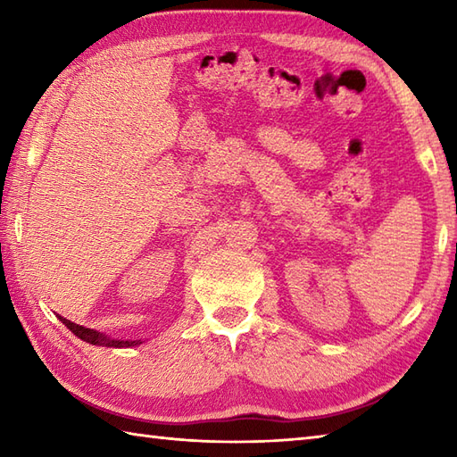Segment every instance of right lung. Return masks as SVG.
Returning <instances> with one entry per match:
<instances>
[{
    "label": "right lung",
    "instance_id": "obj_1",
    "mask_svg": "<svg viewBox=\"0 0 457 457\" xmlns=\"http://www.w3.org/2000/svg\"><path fill=\"white\" fill-rule=\"evenodd\" d=\"M61 322L68 329H71L74 336H79L82 342L92 344V345H102V347H133V345H141L143 344L141 339H113V337L105 336L102 332H96V329L74 324V322H71V320H66L62 316H61Z\"/></svg>",
    "mask_w": 457,
    "mask_h": 457
}]
</instances>
